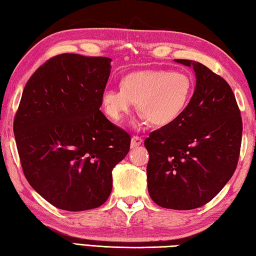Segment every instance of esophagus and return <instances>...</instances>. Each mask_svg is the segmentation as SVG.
<instances>
[{"mask_svg":"<svg viewBox=\"0 0 256 256\" xmlns=\"http://www.w3.org/2000/svg\"><path fill=\"white\" fill-rule=\"evenodd\" d=\"M142 144V138L138 136H133L131 138V146L132 148H136Z\"/></svg>","mask_w":256,"mask_h":256,"instance_id":"esophagus-1","label":"esophagus"}]
</instances>
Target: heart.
<instances>
[{"instance_id":"1","label":"heart","mask_w":256,"mask_h":256,"mask_svg":"<svg viewBox=\"0 0 256 256\" xmlns=\"http://www.w3.org/2000/svg\"><path fill=\"white\" fill-rule=\"evenodd\" d=\"M122 89H106L102 102L106 114L120 123L138 104L141 118L164 126L180 118L192 94V80L183 72L146 70L131 73L122 80Z\"/></svg>"}]
</instances>
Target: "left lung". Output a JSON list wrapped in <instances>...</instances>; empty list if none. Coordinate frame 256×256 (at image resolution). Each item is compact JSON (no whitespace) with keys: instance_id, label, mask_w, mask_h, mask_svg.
I'll return each instance as SVG.
<instances>
[{"instance_id":"1","label":"left lung","mask_w":256,"mask_h":256,"mask_svg":"<svg viewBox=\"0 0 256 256\" xmlns=\"http://www.w3.org/2000/svg\"><path fill=\"white\" fill-rule=\"evenodd\" d=\"M175 60L193 68L196 90L175 122L146 138V178L154 203L190 210L210 202L232 178L240 158L242 122L235 94L224 78L196 60Z\"/></svg>"}]
</instances>
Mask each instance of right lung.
<instances>
[{
	"label": "right lung",
	"instance_id": "1",
	"mask_svg": "<svg viewBox=\"0 0 256 256\" xmlns=\"http://www.w3.org/2000/svg\"><path fill=\"white\" fill-rule=\"evenodd\" d=\"M110 58L60 54L34 71L16 112L14 132L28 183L58 209L100 206L131 136L99 110Z\"/></svg>",
	"mask_w": 256,
	"mask_h": 256
}]
</instances>
